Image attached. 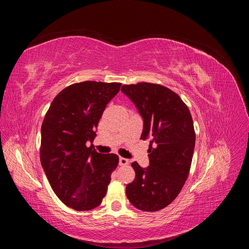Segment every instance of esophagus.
<instances>
[{
  "label": "esophagus",
  "instance_id": "obj_1",
  "mask_svg": "<svg viewBox=\"0 0 249 249\" xmlns=\"http://www.w3.org/2000/svg\"><path fill=\"white\" fill-rule=\"evenodd\" d=\"M119 164L122 165V166H125V165L129 164V160L125 159V158L120 157V158H119Z\"/></svg>",
  "mask_w": 249,
  "mask_h": 249
}]
</instances>
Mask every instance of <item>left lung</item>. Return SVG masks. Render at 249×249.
<instances>
[{
	"label": "left lung",
	"instance_id": "left-lung-1",
	"mask_svg": "<svg viewBox=\"0 0 249 249\" xmlns=\"http://www.w3.org/2000/svg\"><path fill=\"white\" fill-rule=\"evenodd\" d=\"M122 91L135 104L143 122L141 139L152 138L149 166L132 163L136 177L125 188L132 205L145 212L166 208L177 198L189 176L195 146L191 113L169 88L153 83L123 85Z\"/></svg>",
	"mask_w": 249,
	"mask_h": 249
}]
</instances>
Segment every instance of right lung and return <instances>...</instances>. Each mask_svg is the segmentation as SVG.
Here are the masks:
<instances>
[{
    "instance_id": "right-lung-1",
    "label": "right lung",
    "mask_w": 249,
    "mask_h": 249,
    "mask_svg": "<svg viewBox=\"0 0 249 249\" xmlns=\"http://www.w3.org/2000/svg\"><path fill=\"white\" fill-rule=\"evenodd\" d=\"M120 83L85 81L60 91L41 125L40 162L52 189L64 205L76 211L99 207L107 193L115 154H99L87 142Z\"/></svg>"
}]
</instances>
